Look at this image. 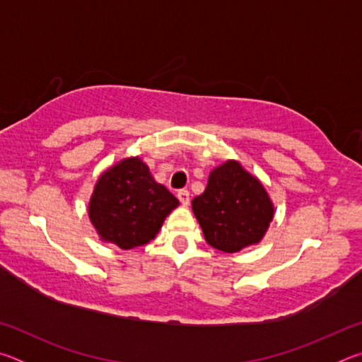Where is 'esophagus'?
I'll return each mask as SVG.
<instances>
[{
	"instance_id": "34e87169",
	"label": "esophagus",
	"mask_w": 362,
	"mask_h": 362,
	"mask_svg": "<svg viewBox=\"0 0 362 362\" xmlns=\"http://www.w3.org/2000/svg\"><path fill=\"white\" fill-rule=\"evenodd\" d=\"M177 198H179L182 206L189 204V192H188V189H180V192L177 193Z\"/></svg>"
}]
</instances>
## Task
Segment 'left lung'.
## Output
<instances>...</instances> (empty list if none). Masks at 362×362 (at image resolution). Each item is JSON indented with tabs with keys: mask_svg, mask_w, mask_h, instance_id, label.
Returning a JSON list of instances; mask_svg holds the SVG:
<instances>
[{
	"mask_svg": "<svg viewBox=\"0 0 362 362\" xmlns=\"http://www.w3.org/2000/svg\"><path fill=\"white\" fill-rule=\"evenodd\" d=\"M192 207L207 244L228 254L259 244L274 217L263 183L235 159L211 170Z\"/></svg>",
	"mask_w": 362,
	"mask_h": 362,
	"instance_id": "8db88e82",
	"label": "left lung"
}]
</instances>
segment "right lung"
Instances as JSON below:
<instances>
[{
  "mask_svg": "<svg viewBox=\"0 0 362 362\" xmlns=\"http://www.w3.org/2000/svg\"><path fill=\"white\" fill-rule=\"evenodd\" d=\"M177 206L179 199L153 179L142 159L131 156L99 177L88 214L100 241L129 250L150 243Z\"/></svg>",
  "mask_w": 362,
  "mask_h": 362,
  "instance_id": "add662e5",
  "label": "right lung"
}]
</instances>
